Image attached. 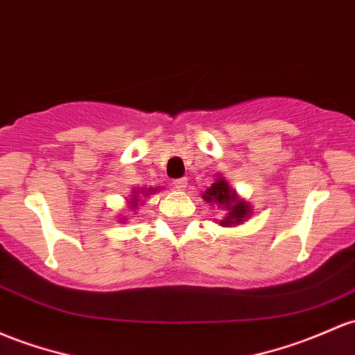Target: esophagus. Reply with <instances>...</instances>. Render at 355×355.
<instances>
[{
    "label": "esophagus",
    "instance_id": "obj_1",
    "mask_svg": "<svg viewBox=\"0 0 355 355\" xmlns=\"http://www.w3.org/2000/svg\"><path fill=\"white\" fill-rule=\"evenodd\" d=\"M173 187H175V189H185V187H187V178L185 177L175 178Z\"/></svg>",
    "mask_w": 355,
    "mask_h": 355
}]
</instances>
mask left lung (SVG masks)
Instances as JSON below:
<instances>
[{"mask_svg": "<svg viewBox=\"0 0 355 355\" xmlns=\"http://www.w3.org/2000/svg\"><path fill=\"white\" fill-rule=\"evenodd\" d=\"M202 197L207 202H217L229 210L225 219L220 220L222 225L239 224L249 216V205L244 200H237L236 193L232 192L227 182L222 180V178H217L216 184L210 185V189H207V192Z\"/></svg>", "mask_w": 355, "mask_h": 355, "instance_id": "left-lung-1", "label": "left lung"}]
</instances>
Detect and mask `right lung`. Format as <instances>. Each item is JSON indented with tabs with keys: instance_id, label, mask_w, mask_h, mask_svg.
<instances>
[{
	"instance_id": "1",
	"label": "right lung",
	"mask_w": 355,
	"mask_h": 355,
	"mask_svg": "<svg viewBox=\"0 0 355 355\" xmlns=\"http://www.w3.org/2000/svg\"><path fill=\"white\" fill-rule=\"evenodd\" d=\"M135 202H136V200H135Z\"/></svg>"
}]
</instances>
